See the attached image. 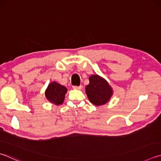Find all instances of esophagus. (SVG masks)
Wrapping results in <instances>:
<instances>
[{"mask_svg": "<svg viewBox=\"0 0 161 161\" xmlns=\"http://www.w3.org/2000/svg\"><path fill=\"white\" fill-rule=\"evenodd\" d=\"M72 88L74 89H79V90H80V89H82V86H81V85H80V86H73Z\"/></svg>", "mask_w": 161, "mask_h": 161, "instance_id": "1", "label": "esophagus"}]
</instances>
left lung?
<instances>
[{"label":"left lung","mask_w":161,"mask_h":161,"mask_svg":"<svg viewBox=\"0 0 161 161\" xmlns=\"http://www.w3.org/2000/svg\"><path fill=\"white\" fill-rule=\"evenodd\" d=\"M85 92L89 101L95 106L106 103L113 93L107 81L97 75L90 76L89 84L86 86Z\"/></svg>","instance_id":"left-lung-1"}]
</instances>
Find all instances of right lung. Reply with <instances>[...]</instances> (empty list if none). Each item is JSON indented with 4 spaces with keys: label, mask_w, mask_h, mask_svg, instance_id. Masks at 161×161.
<instances>
[{
    "label": "right lung",
    "mask_w": 161,
    "mask_h": 161,
    "mask_svg": "<svg viewBox=\"0 0 161 161\" xmlns=\"http://www.w3.org/2000/svg\"><path fill=\"white\" fill-rule=\"evenodd\" d=\"M66 92L67 88L65 86L53 81L48 85L45 94L49 101L58 106L63 103Z\"/></svg>",
    "instance_id": "add662e5"
}]
</instances>
